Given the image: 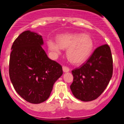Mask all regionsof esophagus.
<instances>
[{"label":"esophagus","instance_id":"34e87169","mask_svg":"<svg viewBox=\"0 0 124 124\" xmlns=\"http://www.w3.org/2000/svg\"><path fill=\"white\" fill-rule=\"evenodd\" d=\"M63 72H64V73H67V72L70 71V69H69L68 67H66V66H63Z\"/></svg>","mask_w":124,"mask_h":124}]
</instances>
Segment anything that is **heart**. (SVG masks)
<instances>
[{"label": "heart", "mask_w": 124, "mask_h": 124, "mask_svg": "<svg viewBox=\"0 0 124 124\" xmlns=\"http://www.w3.org/2000/svg\"><path fill=\"white\" fill-rule=\"evenodd\" d=\"M57 41L49 40L47 48L51 56L61 54L62 49H67L66 56L69 61L76 65L86 62L90 56L94 47L91 36L87 34L63 33L56 37Z\"/></svg>", "instance_id": "1"}]
</instances>
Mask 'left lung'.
Instances as JSON below:
<instances>
[{"label":"left lung","mask_w":124,"mask_h":124,"mask_svg":"<svg viewBox=\"0 0 124 124\" xmlns=\"http://www.w3.org/2000/svg\"><path fill=\"white\" fill-rule=\"evenodd\" d=\"M113 61L110 47L104 45L95 50L86 63L72 71L73 94L82 101L95 100L106 89L112 76Z\"/></svg>","instance_id":"obj_1"}]
</instances>
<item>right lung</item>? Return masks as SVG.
<instances>
[{"instance_id": "add662e5", "label": "right lung", "mask_w": 124, "mask_h": 124, "mask_svg": "<svg viewBox=\"0 0 124 124\" xmlns=\"http://www.w3.org/2000/svg\"><path fill=\"white\" fill-rule=\"evenodd\" d=\"M43 45L42 36L27 30L17 37L11 48L10 81L18 94L32 104L48 99L53 84L63 74L61 66L49 58Z\"/></svg>"}]
</instances>
